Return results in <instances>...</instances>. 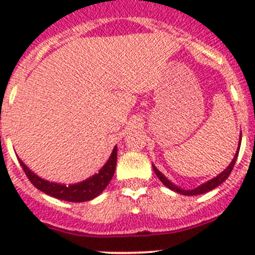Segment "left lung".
<instances>
[{
  "mask_svg": "<svg viewBox=\"0 0 255 255\" xmlns=\"http://www.w3.org/2000/svg\"><path fill=\"white\" fill-rule=\"evenodd\" d=\"M240 143H242V132H240V141H239V147H238V149H236V153H235V155H234V158H233V161H231V163H230L229 166H227V167L222 171V172L218 173L217 176L213 177V179H211L209 181H206L204 184H202V185L197 186V188L191 189V190H185V189H181L180 186L172 184V182H171L167 177L164 176L163 173H162L158 168L155 167L154 164H152L153 171H154L155 175H157V177L161 180L162 184H163L164 186H167L168 189H171V190H173V191H176V193H179V194H182V195L204 194V193H207V191H211V190H213L215 188H217L218 185H221V184H222V182H224L225 180L230 176V173H231V171H233V168H234V164H235L236 159H238L239 150H240Z\"/></svg>",
  "mask_w": 255,
  "mask_h": 255,
  "instance_id": "left-lung-1",
  "label": "left lung"
}]
</instances>
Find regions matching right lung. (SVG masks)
Returning a JSON list of instances; mask_svg holds the SVG:
<instances>
[{
	"instance_id": "obj_1",
	"label": "right lung",
	"mask_w": 255,
	"mask_h": 255,
	"mask_svg": "<svg viewBox=\"0 0 255 255\" xmlns=\"http://www.w3.org/2000/svg\"><path fill=\"white\" fill-rule=\"evenodd\" d=\"M17 159H19L20 166L22 167L24 172L26 173L28 179L30 180L31 184L38 190L43 191L46 194L51 195L53 198H57L60 200L79 203V202H88V200L94 199V198L98 197L107 188V185L111 181L112 176H114L115 168H116L117 147L114 148L108 161L98 171V173H94L93 176L88 177L87 180H83V181L76 182V184H70V185L58 184V182H52L48 181V180L42 179L38 175H35L19 157H17Z\"/></svg>"
}]
</instances>
